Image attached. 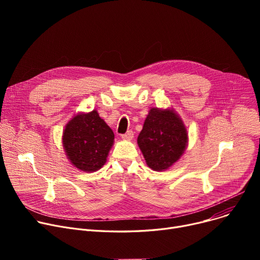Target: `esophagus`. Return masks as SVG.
<instances>
[{"instance_id": "34e87169", "label": "esophagus", "mask_w": 260, "mask_h": 260, "mask_svg": "<svg viewBox=\"0 0 260 260\" xmlns=\"http://www.w3.org/2000/svg\"><path fill=\"white\" fill-rule=\"evenodd\" d=\"M121 138H122L123 140H127V141H129V140H132V139L134 138V133L129 131V132H127V133H125V134L121 135Z\"/></svg>"}]
</instances>
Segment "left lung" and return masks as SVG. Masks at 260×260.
<instances>
[{"instance_id": "obj_1", "label": "left lung", "mask_w": 260, "mask_h": 260, "mask_svg": "<svg viewBox=\"0 0 260 260\" xmlns=\"http://www.w3.org/2000/svg\"><path fill=\"white\" fill-rule=\"evenodd\" d=\"M137 142L148 168L163 172L183 155L188 143V133L174 108L152 107Z\"/></svg>"}]
</instances>
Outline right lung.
<instances>
[{
	"mask_svg": "<svg viewBox=\"0 0 260 260\" xmlns=\"http://www.w3.org/2000/svg\"><path fill=\"white\" fill-rule=\"evenodd\" d=\"M114 140V132L99 116L97 109L75 115L67 122L62 135L67 159L75 168L85 173L98 171L105 165Z\"/></svg>",
	"mask_w": 260,
	"mask_h": 260,
	"instance_id": "right-lung-1",
	"label": "right lung"
}]
</instances>
